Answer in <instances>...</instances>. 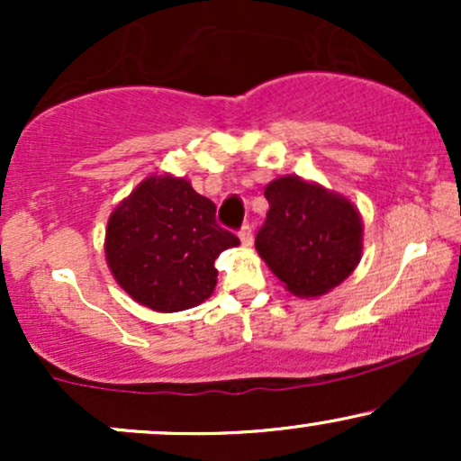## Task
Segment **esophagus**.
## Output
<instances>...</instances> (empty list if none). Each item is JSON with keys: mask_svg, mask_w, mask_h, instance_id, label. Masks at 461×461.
<instances>
[{"mask_svg": "<svg viewBox=\"0 0 461 461\" xmlns=\"http://www.w3.org/2000/svg\"><path fill=\"white\" fill-rule=\"evenodd\" d=\"M238 238H240L242 247H251V245H253V231H251V227H249V225L242 227V230L238 231Z\"/></svg>", "mask_w": 461, "mask_h": 461, "instance_id": "34e87169", "label": "esophagus"}]
</instances>
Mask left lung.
<instances>
[{"label": "left lung", "instance_id": "obj_1", "mask_svg": "<svg viewBox=\"0 0 461 461\" xmlns=\"http://www.w3.org/2000/svg\"><path fill=\"white\" fill-rule=\"evenodd\" d=\"M264 197L268 212L256 249L290 294L322 297L356 271L364 223L351 199L297 176L275 177Z\"/></svg>", "mask_w": 461, "mask_h": 461}]
</instances>
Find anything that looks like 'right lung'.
Segmentation results:
<instances>
[{
  "mask_svg": "<svg viewBox=\"0 0 461 461\" xmlns=\"http://www.w3.org/2000/svg\"><path fill=\"white\" fill-rule=\"evenodd\" d=\"M216 205L186 177L153 173L113 210L105 262L116 284L153 312H182L214 293V260L240 240L214 221Z\"/></svg>",
  "mask_w": 461,
  "mask_h": 461,
  "instance_id": "add662e5",
  "label": "right lung"
}]
</instances>
